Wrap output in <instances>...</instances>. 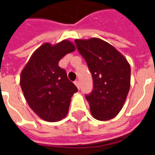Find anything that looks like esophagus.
Segmentation results:
<instances>
[{"label": "esophagus", "instance_id": "34e87169", "mask_svg": "<svg viewBox=\"0 0 155 155\" xmlns=\"http://www.w3.org/2000/svg\"><path fill=\"white\" fill-rule=\"evenodd\" d=\"M74 84L76 85V87H77L78 89H80V86H81V85H80V81H74Z\"/></svg>", "mask_w": 155, "mask_h": 155}]
</instances>
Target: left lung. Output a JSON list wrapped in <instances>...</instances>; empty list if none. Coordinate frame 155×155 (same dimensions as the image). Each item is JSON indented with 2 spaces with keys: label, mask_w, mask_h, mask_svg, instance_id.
<instances>
[{
  "label": "left lung",
  "mask_w": 155,
  "mask_h": 155,
  "mask_svg": "<svg viewBox=\"0 0 155 155\" xmlns=\"http://www.w3.org/2000/svg\"><path fill=\"white\" fill-rule=\"evenodd\" d=\"M93 79V90L85 94L91 112L98 120H109L119 114L130 91V66L116 49L101 39L75 40Z\"/></svg>",
  "instance_id": "obj_1"
}]
</instances>
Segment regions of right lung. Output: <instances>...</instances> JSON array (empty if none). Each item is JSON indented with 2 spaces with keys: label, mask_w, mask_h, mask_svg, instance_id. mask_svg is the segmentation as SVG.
<instances>
[{
  "label": "right lung",
  "mask_w": 155,
  "mask_h": 155,
  "mask_svg": "<svg viewBox=\"0 0 155 155\" xmlns=\"http://www.w3.org/2000/svg\"><path fill=\"white\" fill-rule=\"evenodd\" d=\"M74 45L63 41L55 45H42L32 54L21 74V86L29 106L45 121H59L66 116L71 98L77 87L59 66Z\"/></svg>",
  "instance_id": "right-lung-1"
}]
</instances>
